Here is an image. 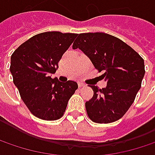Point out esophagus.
Listing matches in <instances>:
<instances>
[{"label":"esophagus","mask_w":155,"mask_h":155,"mask_svg":"<svg viewBox=\"0 0 155 155\" xmlns=\"http://www.w3.org/2000/svg\"><path fill=\"white\" fill-rule=\"evenodd\" d=\"M78 86H79V87H80V88H81V87H84L85 84L81 83V82H79V83H78Z\"/></svg>","instance_id":"esophagus-1"}]
</instances>
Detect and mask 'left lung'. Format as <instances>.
<instances>
[{"mask_svg":"<svg viewBox=\"0 0 155 155\" xmlns=\"http://www.w3.org/2000/svg\"><path fill=\"white\" fill-rule=\"evenodd\" d=\"M79 48L90 59L107 81L100 89L90 87L94 96L86 102L91 120L111 123L122 117L133 104L145 74L144 60L130 46L119 38L105 33L78 35L73 49Z\"/></svg>","mask_w":155,"mask_h":155,"instance_id":"obj_1","label":"left lung"}]
</instances>
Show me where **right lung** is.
Returning a JSON list of instances; mask_svg holds the SVG:
<instances>
[{"label": "right lung", "mask_w": 155, "mask_h": 155, "mask_svg": "<svg viewBox=\"0 0 155 155\" xmlns=\"http://www.w3.org/2000/svg\"><path fill=\"white\" fill-rule=\"evenodd\" d=\"M77 34L58 31L41 33L22 43L11 55L14 83L29 111L39 119L55 120L64 114L75 81L61 82L51 78L58 62Z\"/></svg>", "instance_id": "add662e5"}]
</instances>
